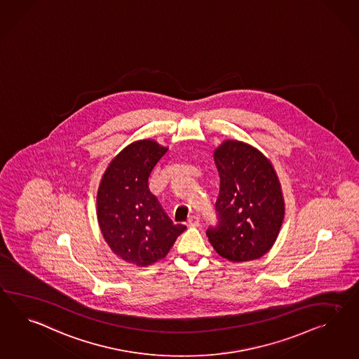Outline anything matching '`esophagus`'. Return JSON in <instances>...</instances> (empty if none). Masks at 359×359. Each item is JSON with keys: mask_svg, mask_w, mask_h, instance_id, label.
Returning a JSON list of instances; mask_svg holds the SVG:
<instances>
[{"mask_svg": "<svg viewBox=\"0 0 359 359\" xmlns=\"http://www.w3.org/2000/svg\"><path fill=\"white\" fill-rule=\"evenodd\" d=\"M187 224H189V226H198L199 225V217L198 216H190L189 219H187Z\"/></svg>", "mask_w": 359, "mask_h": 359, "instance_id": "esophagus-1", "label": "esophagus"}]
</instances>
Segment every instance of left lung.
Returning <instances> with one entry per match:
<instances>
[{"label":"left lung","mask_w":359,"mask_h":359,"mask_svg":"<svg viewBox=\"0 0 359 359\" xmlns=\"http://www.w3.org/2000/svg\"><path fill=\"white\" fill-rule=\"evenodd\" d=\"M213 158L220 191L217 224L207 229V237L230 262L259 259L273 246L285 215L276 172L260 151L238 140H225Z\"/></svg>","instance_id":"8db88e82"}]
</instances>
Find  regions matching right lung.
Here are the masks:
<instances>
[{"mask_svg":"<svg viewBox=\"0 0 359 359\" xmlns=\"http://www.w3.org/2000/svg\"><path fill=\"white\" fill-rule=\"evenodd\" d=\"M168 148L143 139L123 148L102 175L97 191V220L111 251L125 262L147 266L166 257L184 231L173 224L148 180Z\"/></svg>","mask_w":359,"mask_h":359,"instance_id":"add662e5","label":"right lung"}]
</instances>
